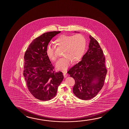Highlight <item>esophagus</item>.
Returning a JSON list of instances; mask_svg holds the SVG:
<instances>
[{
  "mask_svg": "<svg viewBox=\"0 0 129 129\" xmlns=\"http://www.w3.org/2000/svg\"><path fill=\"white\" fill-rule=\"evenodd\" d=\"M62 73H63V75L64 78H67V72L65 71H62Z\"/></svg>",
  "mask_w": 129,
  "mask_h": 129,
  "instance_id": "1",
  "label": "esophagus"
}]
</instances>
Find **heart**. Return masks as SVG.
<instances>
[{"label": "heart", "instance_id": "heart-1", "mask_svg": "<svg viewBox=\"0 0 129 129\" xmlns=\"http://www.w3.org/2000/svg\"><path fill=\"white\" fill-rule=\"evenodd\" d=\"M58 46L64 48L63 55L56 63L59 70H66L70 65L72 60L75 62L81 58L84 53L86 40L84 36L81 34L76 35H62L58 37L55 41ZM48 58L53 62L56 61L57 56L55 53V47L48 45L46 49Z\"/></svg>", "mask_w": 129, "mask_h": 129}]
</instances>
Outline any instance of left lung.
<instances>
[{"instance_id": "1", "label": "left lung", "mask_w": 129, "mask_h": 129, "mask_svg": "<svg viewBox=\"0 0 129 129\" xmlns=\"http://www.w3.org/2000/svg\"><path fill=\"white\" fill-rule=\"evenodd\" d=\"M88 49L80 62L69 69L67 73L75 80L73 88L79 99L88 100L97 95L104 84L107 70L105 58L96 40L91 36ZM97 79V82H93Z\"/></svg>"}]
</instances>
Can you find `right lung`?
<instances>
[{"label":"right lung","instance_id":"add662e5","mask_svg":"<svg viewBox=\"0 0 129 129\" xmlns=\"http://www.w3.org/2000/svg\"><path fill=\"white\" fill-rule=\"evenodd\" d=\"M60 32H47L37 37L24 55L23 76L27 87L32 95L40 101H49L55 97L63 79L62 72L54 70L46 53L48 43Z\"/></svg>","mask_w":129,"mask_h":129}]
</instances>
